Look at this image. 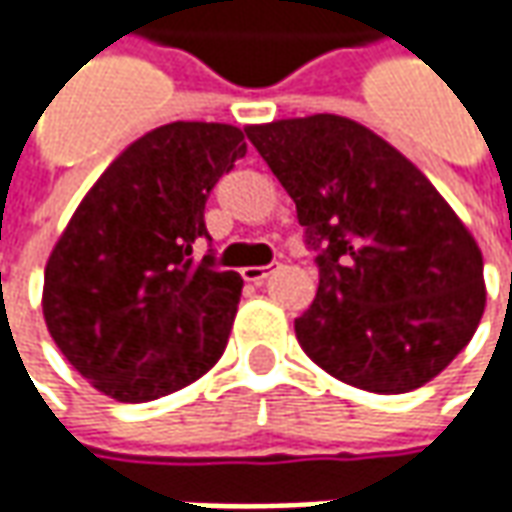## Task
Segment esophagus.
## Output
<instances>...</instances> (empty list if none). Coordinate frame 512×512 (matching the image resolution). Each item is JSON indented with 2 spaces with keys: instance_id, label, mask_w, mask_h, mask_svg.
I'll use <instances>...</instances> for the list:
<instances>
[{
  "instance_id": "obj_1",
  "label": "esophagus",
  "mask_w": 512,
  "mask_h": 512,
  "mask_svg": "<svg viewBox=\"0 0 512 512\" xmlns=\"http://www.w3.org/2000/svg\"><path fill=\"white\" fill-rule=\"evenodd\" d=\"M273 270H279V262H273V265H259V267H245L242 270V276H245L247 282H253V285H262L267 276L273 273Z\"/></svg>"
}]
</instances>
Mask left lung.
Instances as JSON below:
<instances>
[{"label":"left lung","mask_w":512,"mask_h":512,"mask_svg":"<svg viewBox=\"0 0 512 512\" xmlns=\"http://www.w3.org/2000/svg\"><path fill=\"white\" fill-rule=\"evenodd\" d=\"M296 202L319 290L296 339L339 382L416 390L473 339L484 313L482 250L459 216L373 130L316 113L245 128Z\"/></svg>","instance_id":"8db88e82"}]
</instances>
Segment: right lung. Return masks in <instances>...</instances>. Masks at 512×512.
Returning a JSON list of instances; mask_svg holds the SVG:
<instances>
[{
  "instance_id": "add662e5",
  "label": "right lung",
  "mask_w": 512,
  "mask_h": 512,
  "mask_svg": "<svg viewBox=\"0 0 512 512\" xmlns=\"http://www.w3.org/2000/svg\"><path fill=\"white\" fill-rule=\"evenodd\" d=\"M247 153L245 133L173 122L136 139L59 236L42 310L56 347L116 402H153L205 376L225 353L242 276L216 256L205 205Z\"/></svg>"
}]
</instances>
